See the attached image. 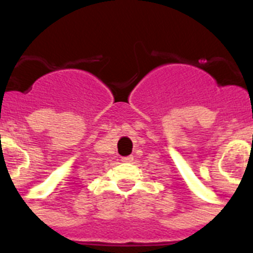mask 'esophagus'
Listing matches in <instances>:
<instances>
[{"mask_svg":"<svg viewBox=\"0 0 253 253\" xmlns=\"http://www.w3.org/2000/svg\"><path fill=\"white\" fill-rule=\"evenodd\" d=\"M133 156H126V157H123L122 158V161L123 162H125V163H130V162H133Z\"/></svg>","mask_w":253,"mask_h":253,"instance_id":"1","label":"esophagus"}]
</instances>
